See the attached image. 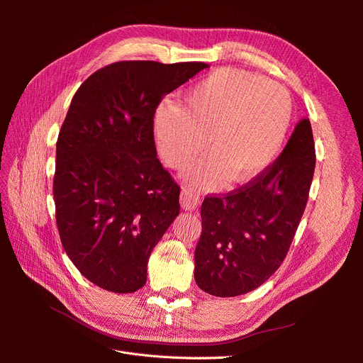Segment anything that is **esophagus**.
I'll return each instance as SVG.
<instances>
[{
  "mask_svg": "<svg viewBox=\"0 0 363 363\" xmlns=\"http://www.w3.org/2000/svg\"><path fill=\"white\" fill-rule=\"evenodd\" d=\"M180 203L186 211H195L200 204V195L191 189H183L180 194Z\"/></svg>",
  "mask_w": 363,
  "mask_h": 363,
  "instance_id": "obj_1",
  "label": "esophagus"
}]
</instances>
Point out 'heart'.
<instances>
[{"label": "heart", "mask_w": 363, "mask_h": 363, "mask_svg": "<svg viewBox=\"0 0 363 363\" xmlns=\"http://www.w3.org/2000/svg\"><path fill=\"white\" fill-rule=\"evenodd\" d=\"M292 119V100L280 84L236 68L216 69L186 92L184 106L163 101L155 136L168 167L182 169L206 148L213 152L188 172L204 188L255 179L277 156Z\"/></svg>", "instance_id": "heart-1"}]
</instances>
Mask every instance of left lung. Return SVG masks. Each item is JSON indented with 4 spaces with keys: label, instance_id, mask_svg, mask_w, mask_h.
Returning a JSON list of instances; mask_svg holds the SVG:
<instances>
[{
    "label": "left lung",
    "instance_id": "left-lung-1",
    "mask_svg": "<svg viewBox=\"0 0 363 363\" xmlns=\"http://www.w3.org/2000/svg\"><path fill=\"white\" fill-rule=\"evenodd\" d=\"M315 171L311 121L304 118L280 156L240 188L207 195L195 248V281L215 296L259 288L286 257Z\"/></svg>",
    "mask_w": 363,
    "mask_h": 363
}]
</instances>
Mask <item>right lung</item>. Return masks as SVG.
Masks as SVG:
<instances>
[{
    "label": "right lung",
    "instance_id": "obj_1",
    "mask_svg": "<svg viewBox=\"0 0 363 363\" xmlns=\"http://www.w3.org/2000/svg\"><path fill=\"white\" fill-rule=\"evenodd\" d=\"M124 60L75 92L56 145L52 195L62 245L96 286L130 294L147 281L152 248L180 212V186L162 167L155 112L207 68Z\"/></svg>",
    "mask_w": 363,
    "mask_h": 363
}]
</instances>
